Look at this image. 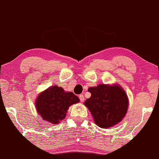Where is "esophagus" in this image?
<instances>
[{"instance_id":"obj_1","label":"esophagus","mask_w":159,"mask_h":159,"mask_svg":"<svg viewBox=\"0 0 159 159\" xmlns=\"http://www.w3.org/2000/svg\"><path fill=\"white\" fill-rule=\"evenodd\" d=\"M79 99H80V101L81 102H83L84 101V95L83 94H80V95H79Z\"/></svg>"}]
</instances>
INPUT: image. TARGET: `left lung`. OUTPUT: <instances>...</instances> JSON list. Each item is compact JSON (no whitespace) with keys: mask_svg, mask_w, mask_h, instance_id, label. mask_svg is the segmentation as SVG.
<instances>
[{"mask_svg":"<svg viewBox=\"0 0 159 159\" xmlns=\"http://www.w3.org/2000/svg\"><path fill=\"white\" fill-rule=\"evenodd\" d=\"M88 91L91 96L84 104L98 126L111 127L122 121L128 108V99L121 87L100 84Z\"/></svg>","mask_w":159,"mask_h":159,"instance_id":"1","label":"left lung"}]
</instances>
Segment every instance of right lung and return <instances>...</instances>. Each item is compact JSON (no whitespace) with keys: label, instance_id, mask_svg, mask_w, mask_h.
Wrapping results in <instances>:
<instances>
[{"label":"right lung","instance_id":"obj_1","mask_svg":"<svg viewBox=\"0 0 159 159\" xmlns=\"http://www.w3.org/2000/svg\"><path fill=\"white\" fill-rule=\"evenodd\" d=\"M79 101L73 93L54 86L40 93L36 100V108L42 119L57 124L65 119L69 107Z\"/></svg>","mask_w":159,"mask_h":159}]
</instances>
